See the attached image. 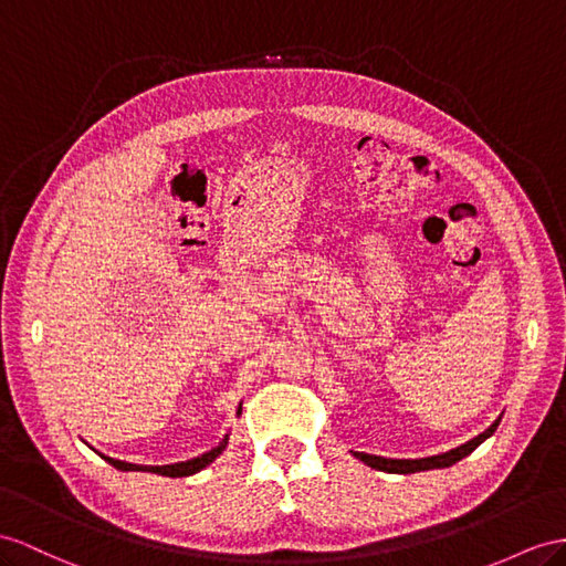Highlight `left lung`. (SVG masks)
I'll use <instances>...</instances> for the list:
<instances>
[{
    "label": "left lung",
    "mask_w": 566,
    "mask_h": 566,
    "mask_svg": "<svg viewBox=\"0 0 566 566\" xmlns=\"http://www.w3.org/2000/svg\"><path fill=\"white\" fill-rule=\"evenodd\" d=\"M500 421H502V416L485 432L478 434V438L469 440L467 444H461L457 449H449V452H444V454L423 457V459H387V457H375V454H366V452H354V457L368 463L370 469L387 471V473H418V471H430V469H447V467H452V463L461 461L463 457H469L478 444L485 442L490 434L497 430Z\"/></svg>",
    "instance_id": "obj_1"
}]
</instances>
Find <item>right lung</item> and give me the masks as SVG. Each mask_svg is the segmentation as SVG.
<instances>
[{
  "label": "right lung",
  "mask_w": 566,
  "mask_h": 566,
  "mask_svg": "<svg viewBox=\"0 0 566 566\" xmlns=\"http://www.w3.org/2000/svg\"><path fill=\"white\" fill-rule=\"evenodd\" d=\"M237 416H241V407H239ZM227 442H229V434H224V440L217 444V447H212L210 452L200 454L196 459H188V461L167 463V467H143V463H128V461H119V459H112V457H103V459L107 463H112L114 469H119V471H145V473H157V475H169V478H184V475H193V473L206 469L208 463H212L217 457L224 452Z\"/></svg>",
  "instance_id": "add662e5"
}]
</instances>
